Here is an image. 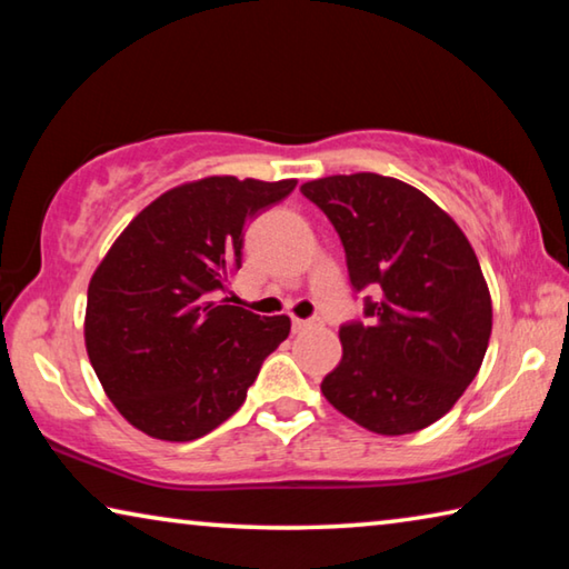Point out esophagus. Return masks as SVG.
<instances>
[{"instance_id":"obj_1","label":"esophagus","mask_w":569,"mask_h":569,"mask_svg":"<svg viewBox=\"0 0 569 569\" xmlns=\"http://www.w3.org/2000/svg\"><path fill=\"white\" fill-rule=\"evenodd\" d=\"M311 326H316V319H293V321H291L293 333H301V331H306V329H311Z\"/></svg>"}]
</instances>
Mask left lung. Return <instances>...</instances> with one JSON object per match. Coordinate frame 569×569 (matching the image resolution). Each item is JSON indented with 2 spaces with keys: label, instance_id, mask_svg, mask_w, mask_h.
I'll use <instances>...</instances> for the list:
<instances>
[{
  "label": "left lung",
  "instance_id": "1",
  "mask_svg": "<svg viewBox=\"0 0 569 569\" xmlns=\"http://www.w3.org/2000/svg\"><path fill=\"white\" fill-rule=\"evenodd\" d=\"M339 233L363 321L343 323L341 363L321 381L343 417L383 437L455 407L492 333V298L467 236L421 190L377 172L301 186Z\"/></svg>",
  "mask_w": 569,
  "mask_h": 569
}]
</instances>
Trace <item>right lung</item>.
Returning a JSON list of instances; mask_svg holds the SVG:
<instances>
[{
  "label": "right lung",
  "mask_w": 569,
  "mask_h": 569,
  "mask_svg": "<svg viewBox=\"0 0 569 569\" xmlns=\"http://www.w3.org/2000/svg\"><path fill=\"white\" fill-rule=\"evenodd\" d=\"M296 180L213 176L186 182L132 218L88 288L84 346L104 393L134 429L192 441L246 401L288 316L230 306L243 230Z\"/></svg>",
  "instance_id": "add662e5"
}]
</instances>
